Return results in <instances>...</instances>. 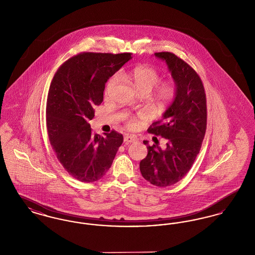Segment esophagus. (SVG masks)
Listing matches in <instances>:
<instances>
[{"mask_svg": "<svg viewBox=\"0 0 255 255\" xmlns=\"http://www.w3.org/2000/svg\"><path fill=\"white\" fill-rule=\"evenodd\" d=\"M134 141H135V138L132 135L127 134V135L124 136V142L125 143H131V142H134Z\"/></svg>", "mask_w": 255, "mask_h": 255, "instance_id": "obj_1", "label": "esophagus"}]
</instances>
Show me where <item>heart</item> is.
I'll use <instances>...</instances> for the list:
<instances>
[{"mask_svg": "<svg viewBox=\"0 0 255 255\" xmlns=\"http://www.w3.org/2000/svg\"><path fill=\"white\" fill-rule=\"evenodd\" d=\"M128 79L133 83V86L141 95H148L160 81L161 75L158 70L151 66L139 65L133 68L126 73ZM119 83V77L117 74L111 76L104 89V96L109 97ZM177 87L173 81L160 82L156 88L154 93L155 100L158 104H167L171 102L176 96ZM136 123L134 118H129L127 120V126L133 127Z\"/></svg>", "mask_w": 255, "mask_h": 255, "instance_id": "b5f03b06", "label": "heart"}]
</instances>
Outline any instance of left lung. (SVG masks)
I'll use <instances>...</instances> for the list:
<instances>
[{"instance_id":"8db88e82","label":"left lung","mask_w":255,"mask_h":255,"mask_svg":"<svg viewBox=\"0 0 255 255\" xmlns=\"http://www.w3.org/2000/svg\"><path fill=\"white\" fill-rule=\"evenodd\" d=\"M165 61L177 92L163 119L154 122L148 133L166 139V147L147 145L148 154L139 163L146 181L166 187L181 181L194 163L206 130V96L201 77L182 58L169 51L156 52Z\"/></svg>"}]
</instances>
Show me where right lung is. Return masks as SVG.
<instances>
[{"label": "right lung", "instance_id": "1", "mask_svg": "<svg viewBox=\"0 0 255 255\" xmlns=\"http://www.w3.org/2000/svg\"><path fill=\"white\" fill-rule=\"evenodd\" d=\"M132 53L81 52L64 62L49 86L46 122L49 142L62 166L82 182L100 180L109 170L123 135L93 133L89 122L103 101L105 83Z\"/></svg>", "mask_w": 255, "mask_h": 255}]
</instances>
